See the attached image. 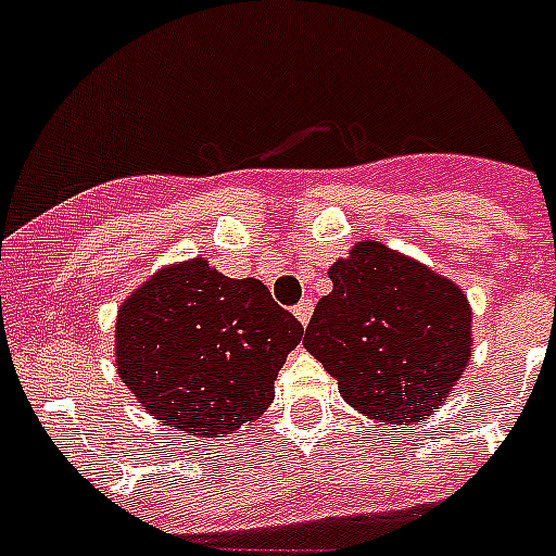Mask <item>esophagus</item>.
Segmentation results:
<instances>
[{
    "label": "esophagus",
    "instance_id": "obj_1",
    "mask_svg": "<svg viewBox=\"0 0 556 556\" xmlns=\"http://www.w3.org/2000/svg\"><path fill=\"white\" fill-rule=\"evenodd\" d=\"M312 312H314V303L312 301H301L298 306H294V317L306 326L308 320H312Z\"/></svg>",
    "mask_w": 556,
    "mask_h": 556
}]
</instances>
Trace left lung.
Here are the masks:
<instances>
[{"instance_id": "left-lung-1", "label": "left lung", "mask_w": 556, "mask_h": 556, "mask_svg": "<svg viewBox=\"0 0 556 556\" xmlns=\"http://www.w3.org/2000/svg\"><path fill=\"white\" fill-rule=\"evenodd\" d=\"M303 345L337 378L339 395L378 424H420L468 367L470 303L454 281L381 242H358Z\"/></svg>"}]
</instances>
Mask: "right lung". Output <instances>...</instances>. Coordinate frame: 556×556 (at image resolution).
Here are the masks:
<instances>
[{
    "instance_id": "add662e5",
    "label": "right lung",
    "mask_w": 556,
    "mask_h": 556,
    "mask_svg": "<svg viewBox=\"0 0 556 556\" xmlns=\"http://www.w3.org/2000/svg\"><path fill=\"white\" fill-rule=\"evenodd\" d=\"M303 326L255 278L205 258L172 264L116 314V365L132 397L184 434L225 437L273 404Z\"/></svg>"
}]
</instances>
